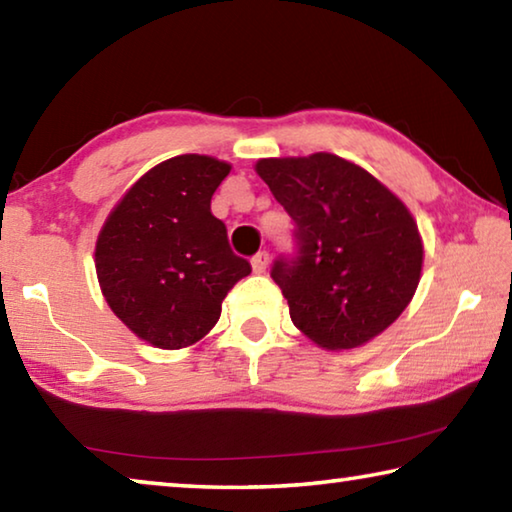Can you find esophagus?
I'll return each mask as SVG.
<instances>
[{"label":"esophagus","instance_id":"34e87169","mask_svg":"<svg viewBox=\"0 0 512 512\" xmlns=\"http://www.w3.org/2000/svg\"><path fill=\"white\" fill-rule=\"evenodd\" d=\"M250 264H253V271H255L257 275L266 273V268H268V253H264V250H262V253H257V255L253 257V262H250Z\"/></svg>","mask_w":512,"mask_h":512}]
</instances>
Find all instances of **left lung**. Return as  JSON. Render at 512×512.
<instances>
[{"label": "left lung", "instance_id": "obj_1", "mask_svg": "<svg viewBox=\"0 0 512 512\" xmlns=\"http://www.w3.org/2000/svg\"><path fill=\"white\" fill-rule=\"evenodd\" d=\"M257 176L296 223V257L271 277L289 314L323 350H352L391 327L422 273V237L400 198L334 153L264 158Z\"/></svg>", "mask_w": 512, "mask_h": 512}]
</instances>
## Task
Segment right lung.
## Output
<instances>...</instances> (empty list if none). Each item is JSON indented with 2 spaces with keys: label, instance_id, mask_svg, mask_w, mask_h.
<instances>
[{
  "label": "right lung",
  "instance_id": "add662e5",
  "mask_svg": "<svg viewBox=\"0 0 512 512\" xmlns=\"http://www.w3.org/2000/svg\"><path fill=\"white\" fill-rule=\"evenodd\" d=\"M230 169L198 153L155 164L119 198L99 232L94 266L103 298L153 348L180 350L201 341L228 291L250 273L210 210Z\"/></svg>",
  "mask_w": 512,
  "mask_h": 512
}]
</instances>
